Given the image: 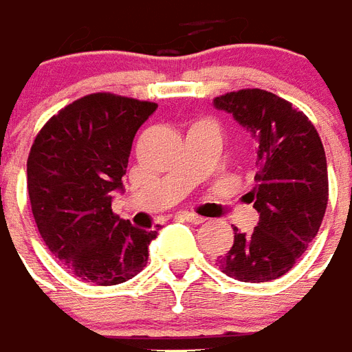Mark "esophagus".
Returning <instances> with one entry per match:
<instances>
[{"label":"esophagus","instance_id":"esophagus-1","mask_svg":"<svg viewBox=\"0 0 352 352\" xmlns=\"http://www.w3.org/2000/svg\"><path fill=\"white\" fill-rule=\"evenodd\" d=\"M179 218L185 221H190V223L194 225H199V223H204L205 218L204 216H198V214H194V212H179Z\"/></svg>","mask_w":352,"mask_h":352}]
</instances>
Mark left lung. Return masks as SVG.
<instances>
[{
	"instance_id": "left-lung-1",
	"label": "left lung",
	"mask_w": 352,
	"mask_h": 352,
	"mask_svg": "<svg viewBox=\"0 0 352 352\" xmlns=\"http://www.w3.org/2000/svg\"><path fill=\"white\" fill-rule=\"evenodd\" d=\"M258 142L251 198L260 212L252 232L234 227V243L218 265L240 282H271L289 272L318 234L327 209V160L318 131L287 100L241 89L214 98Z\"/></svg>"
}]
</instances>
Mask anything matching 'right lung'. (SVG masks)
<instances>
[{
	"label": "right lung",
	"instance_id": "obj_1",
	"mask_svg": "<svg viewBox=\"0 0 352 352\" xmlns=\"http://www.w3.org/2000/svg\"><path fill=\"white\" fill-rule=\"evenodd\" d=\"M156 109L153 101L89 94L50 118L30 147L27 189L39 234L83 282L118 285L147 263L158 229L132 227L111 204L132 140Z\"/></svg>",
	"mask_w": 352,
	"mask_h": 352
}]
</instances>
